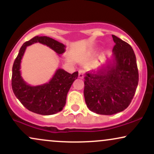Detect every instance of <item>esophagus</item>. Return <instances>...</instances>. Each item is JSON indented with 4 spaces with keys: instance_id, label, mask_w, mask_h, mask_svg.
<instances>
[{
    "instance_id": "esophagus-1",
    "label": "esophagus",
    "mask_w": 154,
    "mask_h": 154,
    "mask_svg": "<svg viewBox=\"0 0 154 154\" xmlns=\"http://www.w3.org/2000/svg\"><path fill=\"white\" fill-rule=\"evenodd\" d=\"M84 74L85 72L83 70H79V74H78V77L79 79H83L84 78Z\"/></svg>"
}]
</instances>
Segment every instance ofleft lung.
<instances>
[{"label":"left lung","mask_w":154,"mask_h":154,"mask_svg":"<svg viewBox=\"0 0 154 154\" xmlns=\"http://www.w3.org/2000/svg\"><path fill=\"white\" fill-rule=\"evenodd\" d=\"M113 55L97 70L85 73L84 96L93 112L112 115L128 107L138 84V70L132 47L112 35Z\"/></svg>","instance_id":"1"}]
</instances>
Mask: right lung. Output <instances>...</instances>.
I'll use <instances>...</instances> for the list:
<instances>
[{
	"label": "right lung",
	"mask_w": 154,
	"mask_h": 154,
	"mask_svg": "<svg viewBox=\"0 0 154 154\" xmlns=\"http://www.w3.org/2000/svg\"><path fill=\"white\" fill-rule=\"evenodd\" d=\"M36 43L47 45L59 57L66 51V45L46 36H35L25 42L21 47L12 68V90L15 96L29 111L41 115H52L64 107L67 93L72 83L77 79L78 72L69 74L59 68L48 82L39 85L28 84L22 77L21 63L26 47Z\"/></svg>",
	"instance_id": "1"
}]
</instances>
